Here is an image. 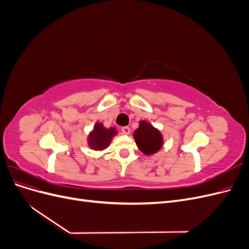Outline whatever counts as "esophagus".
Returning a JSON list of instances; mask_svg holds the SVG:
<instances>
[{
	"mask_svg": "<svg viewBox=\"0 0 249 249\" xmlns=\"http://www.w3.org/2000/svg\"><path fill=\"white\" fill-rule=\"evenodd\" d=\"M122 131H123V133L124 134H125V135H129L130 134V132H131V129L129 126H123L122 127Z\"/></svg>",
	"mask_w": 249,
	"mask_h": 249,
	"instance_id": "obj_1",
	"label": "esophagus"
}]
</instances>
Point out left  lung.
<instances>
[{"mask_svg": "<svg viewBox=\"0 0 249 249\" xmlns=\"http://www.w3.org/2000/svg\"><path fill=\"white\" fill-rule=\"evenodd\" d=\"M138 148L144 155H154L163 146V136L161 132L156 129L146 120H141L139 127L133 134Z\"/></svg>", "mask_w": 249, "mask_h": 249, "instance_id": "1", "label": "left lung"}]
</instances>
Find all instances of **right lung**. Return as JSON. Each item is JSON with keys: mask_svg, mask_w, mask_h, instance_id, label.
I'll return each mask as SVG.
<instances>
[{"mask_svg": "<svg viewBox=\"0 0 249 249\" xmlns=\"http://www.w3.org/2000/svg\"><path fill=\"white\" fill-rule=\"evenodd\" d=\"M117 134L115 127H105L102 123H96L93 130L88 135V145L94 150H103L107 148L113 137Z\"/></svg>", "mask_w": 249, "mask_h": 249, "instance_id": "add662e5", "label": "right lung"}]
</instances>
